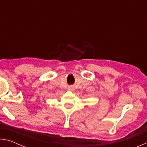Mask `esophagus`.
<instances>
[{"instance_id": "1", "label": "esophagus", "mask_w": 147, "mask_h": 147, "mask_svg": "<svg viewBox=\"0 0 147 147\" xmlns=\"http://www.w3.org/2000/svg\"><path fill=\"white\" fill-rule=\"evenodd\" d=\"M68 89H69V91H74V86H69V88H68Z\"/></svg>"}]
</instances>
